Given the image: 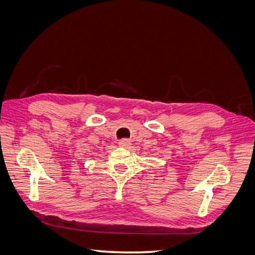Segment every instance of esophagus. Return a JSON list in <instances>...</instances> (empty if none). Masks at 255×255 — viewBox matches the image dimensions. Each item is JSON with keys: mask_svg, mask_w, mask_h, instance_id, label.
I'll return each mask as SVG.
<instances>
[{"mask_svg": "<svg viewBox=\"0 0 255 255\" xmlns=\"http://www.w3.org/2000/svg\"><path fill=\"white\" fill-rule=\"evenodd\" d=\"M130 143V141L128 139V138H123V139H121L119 141V145L120 146H123V148H127V146H128Z\"/></svg>", "mask_w": 255, "mask_h": 255, "instance_id": "34e87169", "label": "esophagus"}]
</instances>
